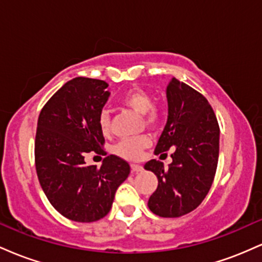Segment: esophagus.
Here are the masks:
<instances>
[{
	"label": "esophagus",
	"mask_w": 262,
	"mask_h": 262,
	"mask_svg": "<svg viewBox=\"0 0 262 262\" xmlns=\"http://www.w3.org/2000/svg\"><path fill=\"white\" fill-rule=\"evenodd\" d=\"M130 167H132V170L134 171V172H140V171H143V169H144V167L139 164H132Z\"/></svg>",
	"instance_id": "obj_1"
}]
</instances>
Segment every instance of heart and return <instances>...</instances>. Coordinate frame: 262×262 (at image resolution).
<instances>
[{"label":"heart","instance_id":"1","mask_svg":"<svg viewBox=\"0 0 262 262\" xmlns=\"http://www.w3.org/2000/svg\"><path fill=\"white\" fill-rule=\"evenodd\" d=\"M122 103L125 107L130 108L135 113L143 114L144 123L149 127H152L158 123L160 114L158 110L152 107V97L149 92L137 89L128 91L122 96ZM98 127L102 134L108 135L111 132V117L108 111H101L98 116ZM150 145V139L146 135H140L137 138H129L119 141L116 146V152L127 160H138L143 151Z\"/></svg>","mask_w":262,"mask_h":262}]
</instances>
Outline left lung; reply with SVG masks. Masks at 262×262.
Segmentation results:
<instances>
[{"label":"left lung","instance_id":"8db88e82","mask_svg":"<svg viewBox=\"0 0 262 262\" xmlns=\"http://www.w3.org/2000/svg\"><path fill=\"white\" fill-rule=\"evenodd\" d=\"M169 117L155 155L173 148L172 162L150 160L144 169L158 176L149 198L150 210L159 217L177 218L196 209L209 192L219 156V124L202 93L173 77L166 89ZM164 155V154H162Z\"/></svg>","mask_w":262,"mask_h":262}]
</instances>
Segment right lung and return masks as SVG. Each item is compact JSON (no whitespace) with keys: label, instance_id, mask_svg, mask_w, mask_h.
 <instances>
[{"label":"right lung","instance_id":"1","mask_svg":"<svg viewBox=\"0 0 262 262\" xmlns=\"http://www.w3.org/2000/svg\"><path fill=\"white\" fill-rule=\"evenodd\" d=\"M104 81L75 77L41 108L35 134L37 175L45 196L60 214L81 223L106 217L130 166L116 155L102 166L85 162L87 152L107 155L98 116L110 92Z\"/></svg>","mask_w":262,"mask_h":262}]
</instances>
